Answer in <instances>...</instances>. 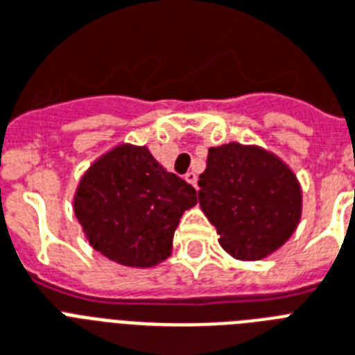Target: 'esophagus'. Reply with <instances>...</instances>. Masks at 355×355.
<instances>
[{"label":"esophagus","mask_w":355,"mask_h":355,"mask_svg":"<svg viewBox=\"0 0 355 355\" xmlns=\"http://www.w3.org/2000/svg\"><path fill=\"white\" fill-rule=\"evenodd\" d=\"M186 180H188L189 184H191V186H193V188H197V175H195L193 171H189V173H186Z\"/></svg>","instance_id":"obj_1"}]
</instances>
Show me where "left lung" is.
Instances as JSON below:
<instances>
[{"mask_svg":"<svg viewBox=\"0 0 355 355\" xmlns=\"http://www.w3.org/2000/svg\"><path fill=\"white\" fill-rule=\"evenodd\" d=\"M199 188L200 210L216 227L219 245L241 261L276 252L302 217L297 175L259 145L210 147Z\"/></svg>","mask_w":355,"mask_h":355,"instance_id":"8db88e82","label":"left lung"}]
</instances>
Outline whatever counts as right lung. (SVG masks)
Listing matches in <instances>:
<instances>
[{
  "label": "right lung",
  "instance_id": "obj_1",
  "mask_svg": "<svg viewBox=\"0 0 355 355\" xmlns=\"http://www.w3.org/2000/svg\"><path fill=\"white\" fill-rule=\"evenodd\" d=\"M197 191L156 162L145 145L119 144L80 177L73 211L94 250L149 269L171 256L173 236Z\"/></svg>",
  "mask_w": 355,
  "mask_h": 355
}]
</instances>
